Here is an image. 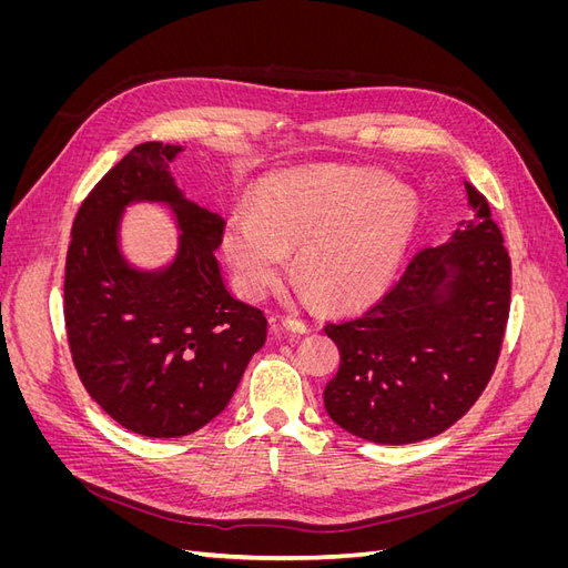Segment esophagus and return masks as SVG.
Here are the masks:
<instances>
[{
	"instance_id": "obj_1",
	"label": "esophagus",
	"mask_w": 568,
	"mask_h": 568,
	"mask_svg": "<svg viewBox=\"0 0 568 568\" xmlns=\"http://www.w3.org/2000/svg\"><path fill=\"white\" fill-rule=\"evenodd\" d=\"M272 329L274 332H294V334H305L311 326H307V322L298 320V317H272Z\"/></svg>"
}]
</instances>
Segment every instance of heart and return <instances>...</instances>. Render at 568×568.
<instances>
[{"mask_svg":"<svg viewBox=\"0 0 568 568\" xmlns=\"http://www.w3.org/2000/svg\"><path fill=\"white\" fill-rule=\"evenodd\" d=\"M417 225V201L382 175L320 173L272 182L255 211L236 209L222 248L236 286L263 298L296 253V277L334 305H357L390 282Z\"/></svg>","mask_w":568,"mask_h":568,"instance_id":"heart-1","label":"heart"}]
</instances>
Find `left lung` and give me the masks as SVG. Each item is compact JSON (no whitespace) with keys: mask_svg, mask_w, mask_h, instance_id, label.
Here are the masks:
<instances>
[{"mask_svg":"<svg viewBox=\"0 0 568 568\" xmlns=\"http://www.w3.org/2000/svg\"><path fill=\"white\" fill-rule=\"evenodd\" d=\"M464 189L471 215L450 244L417 251L379 301L324 326L341 353L324 407L357 438L407 445L438 436L495 372L511 261L488 199L469 182Z\"/></svg>","mask_w":568,"mask_h":568,"instance_id":"1","label":"left lung"}]
</instances>
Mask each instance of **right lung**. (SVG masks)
<instances>
[{"label":"right lung","instance_id":"1","mask_svg":"<svg viewBox=\"0 0 568 568\" xmlns=\"http://www.w3.org/2000/svg\"><path fill=\"white\" fill-rule=\"evenodd\" d=\"M178 151L144 142L115 163L82 201L65 255L63 317L80 382L146 438H180L215 419L267 336L265 313L222 282L213 251L225 220L186 201L170 175ZM130 200H163L179 217L181 253L163 273H136L116 251Z\"/></svg>","mask_w":568,"mask_h":568}]
</instances>
